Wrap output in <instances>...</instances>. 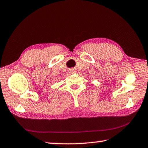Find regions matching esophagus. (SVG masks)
I'll return each mask as SVG.
<instances>
[{
    "mask_svg": "<svg viewBox=\"0 0 148 148\" xmlns=\"http://www.w3.org/2000/svg\"><path fill=\"white\" fill-rule=\"evenodd\" d=\"M76 71H75V70H73V69L71 70V73H72V74H74V73H76Z\"/></svg>",
    "mask_w": 148,
    "mask_h": 148,
    "instance_id": "34e87169",
    "label": "esophagus"
}]
</instances>
